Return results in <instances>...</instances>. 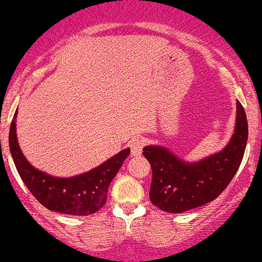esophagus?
I'll list each match as a JSON object with an SVG mask.
<instances>
[{
	"mask_svg": "<svg viewBox=\"0 0 262 262\" xmlns=\"http://www.w3.org/2000/svg\"><path fill=\"white\" fill-rule=\"evenodd\" d=\"M145 141L142 138H132L130 142H129V148L132 150V156H140L142 151V148H144Z\"/></svg>",
	"mask_w": 262,
	"mask_h": 262,
	"instance_id": "obj_1",
	"label": "esophagus"
}]
</instances>
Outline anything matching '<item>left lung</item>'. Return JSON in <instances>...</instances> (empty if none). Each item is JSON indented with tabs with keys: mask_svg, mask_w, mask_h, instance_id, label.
<instances>
[{
	"mask_svg": "<svg viewBox=\"0 0 262 262\" xmlns=\"http://www.w3.org/2000/svg\"><path fill=\"white\" fill-rule=\"evenodd\" d=\"M247 141V114L237 101L233 136L216 155L201 161L186 162L164 146H145L142 155L151 166V204L164 212L182 213L216 200L238 170Z\"/></svg>",
	"mask_w": 262,
	"mask_h": 262,
	"instance_id": "left-lung-1",
	"label": "left lung"
}]
</instances>
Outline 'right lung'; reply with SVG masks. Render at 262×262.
Returning <instances> with one entry per match:
<instances>
[{"mask_svg":"<svg viewBox=\"0 0 262 262\" xmlns=\"http://www.w3.org/2000/svg\"><path fill=\"white\" fill-rule=\"evenodd\" d=\"M15 112L9 132V148L17 172L37 200L45 208L72 216H89L100 210L106 202L107 188L120 170L130 149H124L104 164L89 172L61 179L33 168L18 146L15 135Z\"/></svg>","mask_w":262,"mask_h":262,"instance_id":"add662e5","label":"right lung"}]
</instances>
